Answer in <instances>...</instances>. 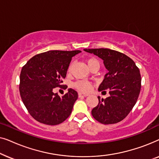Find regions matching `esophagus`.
<instances>
[{
	"label": "esophagus",
	"mask_w": 159,
	"mask_h": 159,
	"mask_svg": "<svg viewBox=\"0 0 159 159\" xmlns=\"http://www.w3.org/2000/svg\"><path fill=\"white\" fill-rule=\"evenodd\" d=\"M78 95H79V97H87V96H88V94L79 93H78Z\"/></svg>",
	"instance_id": "1"
}]
</instances>
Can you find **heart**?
Returning a JSON list of instances; mask_svg holds the SVG:
<instances>
[{
  "label": "heart",
  "instance_id": "b5f03b06",
  "mask_svg": "<svg viewBox=\"0 0 159 159\" xmlns=\"http://www.w3.org/2000/svg\"><path fill=\"white\" fill-rule=\"evenodd\" d=\"M86 63L88 64V66L90 69H91L94 66H98L100 67V63L98 60L96 59L95 58H89L86 60ZM71 69V64L69 66L68 71H70ZM75 87L78 90L80 91H83V92H87V91L90 90V84L89 83L88 81H85V80H80V81L76 82L75 84Z\"/></svg>",
  "mask_w": 159,
  "mask_h": 159
}]
</instances>
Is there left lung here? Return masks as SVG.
<instances>
[{
    "label": "left lung",
    "mask_w": 159,
    "mask_h": 159,
    "mask_svg": "<svg viewBox=\"0 0 159 159\" xmlns=\"http://www.w3.org/2000/svg\"><path fill=\"white\" fill-rule=\"evenodd\" d=\"M103 61L108 70L98 91L108 90L106 99L98 97L99 103L93 108L95 119L104 125L123 120L131 111L138 98L141 88V76L135 63L125 54L108 48L84 49Z\"/></svg>",
    "instance_id": "left-lung-1"
}]
</instances>
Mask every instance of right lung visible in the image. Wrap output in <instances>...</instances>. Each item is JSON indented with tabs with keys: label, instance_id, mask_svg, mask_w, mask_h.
<instances>
[{
	"label": "right lung",
	"instance_id": "right-lung-1",
	"mask_svg": "<svg viewBox=\"0 0 159 159\" xmlns=\"http://www.w3.org/2000/svg\"><path fill=\"white\" fill-rule=\"evenodd\" d=\"M80 51H48L34 56L22 67L19 92L30 115L48 125L62 123L69 116L78 98L77 92L68 89L62 97L53 93L61 87L73 56ZM63 88L66 89L64 86Z\"/></svg>",
	"mask_w": 159,
	"mask_h": 159
}]
</instances>
